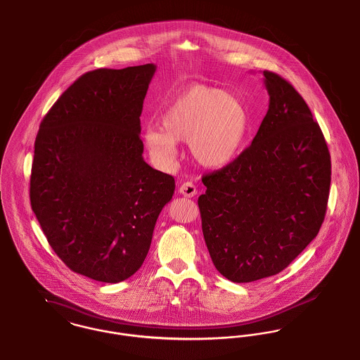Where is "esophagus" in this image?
I'll list each match as a JSON object with an SVG mask.
<instances>
[{"mask_svg":"<svg viewBox=\"0 0 360 360\" xmlns=\"http://www.w3.org/2000/svg\"><path fill=\"white\" fill-rule=\"evenodd\" d=\"M180 193L181 195H184L186 198H192V196H195L196 193H198V190H196V187L193 186V183L191 181H187V183H184V184H181L180 186Z\"/></svg>","mask_w":360,"mask_h":360,"instance_id":"34e87169","label":"esophagus"}]
</instances>
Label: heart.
I'll use <instances>...</instances> for the list:
<instances>
[{
    "label": "heart",
    "mask_w": 360,
    "mask_h": 360,
    "mask_svg": "<svg viewBox=\"0 0 360 360\" xmlns=\"http://www.w3.org/2000/svg\"><path fill=\"white\" fill-rule=\"evenodd\" d=\"M161 124L147 125L143 131L144 144L158 167H173L179 155L177 142H188L200 165L218 168L236 155L248 116L236 96L214 87L195 86L169 105Z\"/></svg>",
    "instance_id": "heart-1"
}]
</instances>
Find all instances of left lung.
<instances>
[{
	"instance_id": "1",
	"label": "left lung",
	"mask_w": 360,
	"mask_h": 360,
	"mask_svg": "<svg viewBox=\"0 0 360 360\" xmlns=\"http://www.w3.org/2000/svg\"><path fill=\"white\" fill-rule=\"evenodd\" d=\"M269 109L251 144L205 174L198 199L217 270L251 283L284 270L318 235L330 188V154L306 101L264 71Z\"/></svg>"
}]
</instances>
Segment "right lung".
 I'll return each mask as SVG.
<instances>
[{"mask_svg":"<svg viewBox=\"0 0 360 360\" xmlns=\"http://www.w3.org/2000/svg\"><path fill=\"white\" fill-rule=\"evenodd\" d=\"M157 67L82 75L39 125L32 212L72 271L116 284L135 274L174 179L143 160L141 115Z\"/></svg>","mask_w":360,"mask_h":360,"instance_id":"add662e5","label":"right lung"}]
</instances>
